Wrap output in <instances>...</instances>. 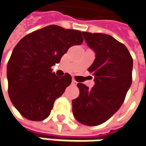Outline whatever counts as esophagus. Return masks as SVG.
Returning <instances> with one entry per match:
<instances>
[{"mask_svg": "<svg viewBox=\"0 0 146 146\" xmlns=\"http://www.w3.org/2000/svg\"><path fill=\"white\" fill-rule=\"evenodd\" d=\"M77 83H78V82L75 81L74 79H73V80H72V84H73V85H77Z\"/></svg>", "mask_w": 146, "mask_h": 146, "instance_id": "34e87169", "label": "esophagus"}]
</instances>
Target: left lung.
Instances as JSON below:
<instances>
[{
	"instance_id": "obj_1",
	"label": "left lung",
	"mask_w": 146,
	"mask_h": 146,
	"mask_svg": "<svg viewBox=\"0 0 146 146\" xmlns=\"http://www.w3.org/2000/svg\"><path fill=\"white\" fill-rule=\"evenodd\" d=\"M82 35L96 54L88 68L95 84L89 89L78 83L80 93L73 100V113L78 122L92 126L107 121L122 105L132 82L133 60L127 48L112 36L88 32Z\"/></svg>"
}]
</instances>
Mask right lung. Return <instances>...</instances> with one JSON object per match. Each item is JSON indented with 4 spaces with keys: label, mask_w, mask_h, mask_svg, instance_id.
<instances>
[{
    "label": "right lung",
    "mask_w": 146,
    "mask_h": 146,
    "mask_svg": "<svg viewBox=\"0 0 146 146\" xmlns=\"http://www.w3.org/2000/svg\"><path fill=\"white\" fill-rule=\"evenodd\" d=\"M83 41L81 31L48 25L25 36L12 51L7 64L8 93L18 111L30 121L49 116L72 78L57 77L51 67L73 45Z\"/></svg>",
    "instance_id": "add662e5"
}]
</instances>
